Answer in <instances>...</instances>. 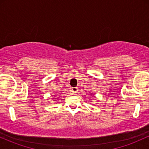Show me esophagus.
<instances>
[{
    "instance_id": "obj_1",
    "label": "esophagus",
    "mask_w": 149,
    "mask_h": 149,
    "mask_svg": "<svg viewBox=\"0 0 149 149\" xmlns=\"http://www.w3.org/2000/svg\"><path fill=\"white\" fill-rule=\"evenodd\" d=\"M71 92H73V93H77V92H78V88H76V87H74V88H71Z\"/></svg>"
}]
</instances>
